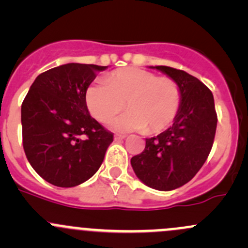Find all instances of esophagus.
I'll use <instances>...</instances> for the list:
<instances>
[{
    "instance_id": "obj_1",
    "label": "esophagus",
    "mask_w": 248,
    "mask_h": 248,
    "mask_svg": "<svg viewBox=\"0 0 248 248\" xmlns=\"http://www.w3.org/2000/svg\"><path fill=\"white\" fill-rule=\"evenodd\" d=\"M124 138H126V136H124V134H115L114 140L115 141H120V140H124Z\"/></svg>"
}]
</instances>
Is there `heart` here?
<instances>
[{"label": "heart", "mask_w": 248, "mask_h": 248, "mask_svg": "<svg viewBox=\"0 0 248 248\" xmlns=\"http://www.w3.org/2000/svg\"><path fill=\"white\" fill-rule=\"evenodd\" d=\"M90 114L107 122L124 109L128 111L110 122L119 132L145 131L159 133L168 128L181 104L180 89L174 80L140 68H121L106 77L104 82L90 85L85 92Z\"/></svg>", "instance_id": "obj_1"}]
</instances>
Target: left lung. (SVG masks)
Returning a JSON list of instances; mask_svg holds the SVG:
<instances>
[{
  "label": "left lung",
  "mask_w": 248,
  "mask_h": 248,
  "mask_svg": "<svg viewBox=\"0 0 248 248\" xmlns=\"http://www.w3.org/2000/svg\"><path fill=\"white\" fill-rule=\"evenodd\" d=\"M177 84L181 104L174 124L146 139L141 154L132 157L137 177L151 188L171 191L192 180L206 161L217 127L212 92L196 77L167 66L150 67Z\"/></svg>",
  "instance_id": "left-lung-1"
}]
</instances>
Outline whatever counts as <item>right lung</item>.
I'll list each match as a JSON object with an SVG mask.
<instances>
[{
	"label": "right lung",
	"instance_id": "1",
	"mask_svg": "<svg viewBox=\"0 0 248 248\" xmlns=\"http://www.w3.org/2000/svg\"><path fill=\"white\" fill-rule=\"evenodd\" d=\"M107 66L67 63L39 74L21 106L22 145L49 184L74 187L93 176L112 133L90 115L85 92Z\"/></svg>",
	"mask_w": 248,
	"mask_h": 248
}]
</instances>
